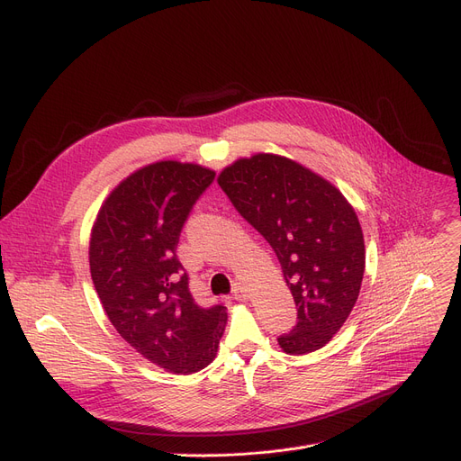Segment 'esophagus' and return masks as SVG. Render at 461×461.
<instances>
[{"label":"esophagus","instance_id":"esophagus-1","mask_svg":"<svg viewBox=\"0 0 461 461\" xmlns=\"http://www.w3.org/2000/svg\"><path fill=\"white\" fill-rule=\"evenodd\" d=\"M232 297L236 299V301H246V293H244V289H242V285H236L234 287V294H232Z\"/></svg>","mask_w":461,"mask_h":461}]
</instances>
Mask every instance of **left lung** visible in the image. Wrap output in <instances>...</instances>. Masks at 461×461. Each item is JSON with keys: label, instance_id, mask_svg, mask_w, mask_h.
Wrapping results in <instances>:
<instances>
[{"label": "left lung", "instance_id": "1", "mask_svg": "<svg viewBox=\"0 0 461 461\" xmlns=\"http://www.w3.org/2000/svg\"><path fill=\"white\" fill-rule=\"evenodd\" d=\"M217 183L278 255L299 320L280 348L289 356L316 352L359 297L365 240L354 206L320 174L274 153L236 158Z\"/></svg>", "mask_w": 461, "mask_h": 461}]
</instances>
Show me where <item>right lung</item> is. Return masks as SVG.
Listing matches in <instances>:
<instances>
[{"instance_id":"1","label":"right lung","mask_w":461,"mask_h":461,"mask_svg":"<svg viewBox=\"0 0 461 461\" xmlns=\"http://www.w3.org/2000/svg\"><path fill=\"white\" fill-rule=\"evenodd\" d=\"M215 172L158 160L107 194L90 230L92 284L117 333L160 369L191 375L208 366L227 308H200L176 257L183 223Z\"/></svg>"}]
</instances>
